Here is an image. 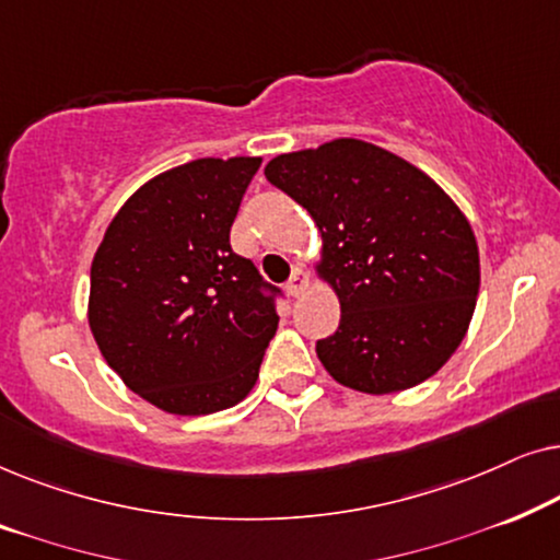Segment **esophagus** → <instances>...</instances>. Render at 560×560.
Wrapping results in <instances>:
<instances>
[{"instance_id":"1","label":"esophagus","mask_w":560,"mask_h":560,"mask_svg":"<svg viewBox=\"0 0 560 560\" xmlns=\"http://www.w3.org/2000/svg\"><path fill=\"white\" fill-rule=\"evenodd\" d=\"M305 288H308V275H305V270H301V267H295L293 275H290L288 285H285L288 295H293V298H301Z\"/></svg>"}]
</instances>
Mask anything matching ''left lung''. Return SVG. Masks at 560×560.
Returning a JSON list of instances; mask_svg holds the SVG:
<instances>
[{"label": "left lung", "instance_id": "obj_1", "mask_svg": "<svg viewBox=\"0 0 560 560\" xmlns=\"http://www.w3.org/2000/svg\"><path fill=\"white\" fill-rule=\"evenodd\" d=\"M272 186L320 232L318 275L341 320L316 343L343 387L389 395L433 377L464 341L479 295V247L451 196L408 160L364 140L272 158Z\"/></svg>", "mask_w": 560, "mask_h": 560}]
</instances>
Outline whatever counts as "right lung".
I'll return each instance as SVG.
<instances>
[{"label": "right lung", "mask_w": 560, "mask_h": 560, "mask_svg": "<svg viewBox=\"0 0 560 560\" xmlns=\"http://www.w3.org/2000/svg\"><path fill=\"white\" fill-rule=\"evenodd\" d=\"M259 163L201 158L155 175L117 211L91 262L98 351L132 393L173 416L242 402L278 331L280 290L229 244Z\"/></svg>", "instance_id": "add662e5"}]
</instances>
